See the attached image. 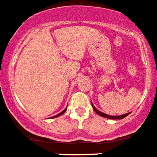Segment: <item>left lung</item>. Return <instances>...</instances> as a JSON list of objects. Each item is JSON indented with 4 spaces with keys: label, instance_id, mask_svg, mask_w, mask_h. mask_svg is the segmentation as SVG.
I'll return each mask as SVG.
<instances>
[{
    "label": "left lung",
    "instance_id": "8db88e82",
    "mask_svg": "<svg viewBox=\"0 0 157 157\" xmlns=\"http://www.w3.org/2000/svg\"><path fill=\"white\" fill-rule=\"evenodd\" d=\"M91 105H92V107H93V109H94V112H96V113H97L98 115L103 117H106V118H109V119H123V118L126 117L128 115H129V114H130V112H128V113L123 114V115H121V116H110V115H107V114H105V113H103V112L98 111L97 109L94 107V105L92 104V102H91Z\"/></svg>",
    "mask_w": 157,
    "mask_h": 157
}]
</instances>
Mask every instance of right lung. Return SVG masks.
<instances>
[{"label": "right lung", "mask_w": 157, "mask_h": 157, "mask_svg": "<svg viewBox=\"0 0 157 157\" xmlns=\"http://www.w3.org/2000/svg\"><path fill=\"white\" fill-rule=\"evenodd\" d=\"M67 111V108L65 109V110H64V111H63V112H61V113H59V114H57V115H56V116H54V117H52V118H54V117H59V116H61V115H62V114H63V113H64V112H66Z\"/></svg>", "instance_id": "obj_1"}]
</instances>
